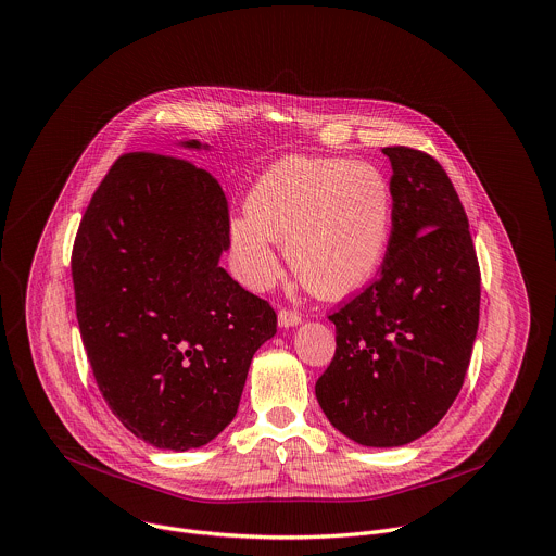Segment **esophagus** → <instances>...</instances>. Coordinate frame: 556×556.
<instances>
[{"label":"esophagus","instance_id":"1","mask_svg":"<svg viewBox=\"0 0 556 556\" xmlns=\"http://www.w3.org/2000/svg\"><path fill=\"white\" fill-rule=\"evenodd\" d=\"M301 323V314L292 307H281L279 309V325L281 327H292V325H299Z\"/></svg>","mask_w":556,"mask_h":556}]
</instances>
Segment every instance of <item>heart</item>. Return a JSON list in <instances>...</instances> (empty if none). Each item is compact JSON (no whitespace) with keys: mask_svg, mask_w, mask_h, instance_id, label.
<instances>
[{"mask_svg":"<svg viewBox=\"0 0 556 556\" xmlns=\"http://www.w3.org/2000/svg\"><path fill=\"white\" fill-rule=\"evenodd\" d=\"M393 231V192L371 163L286 156L251 188L247 214L231 218V260L244 283L266 288L279 277L275 242L305 288L346 296L380 270Z\"/></svg>","mask_w":556,"mask_h":556,"instance_id":"b5f03b06","label":"heart"}]
</instances>
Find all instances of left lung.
Listing matches in <instances>:
<instances>
[{
    "mask_svg": "<svg viewBox=\"0 0 556 556\" xmlns=\"http://www.w3.org/2000/svg\"><path fill=\"white\" fill-rule=\"evenodd\" d=\"M393 231L378 277L340 303L336 353L316 400L336 430L368 447L406 445L458 397L480 320V266L443 165L387 146Z\"/></svg>",
    "mask_w": 556,
    "mask_h": 556,
    "instance_id": "1",
    "label": "left lung"
}]
</instances>
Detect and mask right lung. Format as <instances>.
I'll return each instance as SVG.
<instances>
[{"label": "right lung", "mask_w": 556, "mask_h": 556, "mask_svg": "<svg viewBox=\"0 0 556 556\" xmlns=\"http://www.w3.org/2000/svg\"><path fill=\"white\" fill-rule=\"evenodd\" d=\"M229 244L220 182L159 152L122 154L80 220L72 277L87 359L111 413L154 447L218 437L277 331L273 305L218 264Z\"/></svg>", "instance_id": "right-lung-1"}]
</instances>
